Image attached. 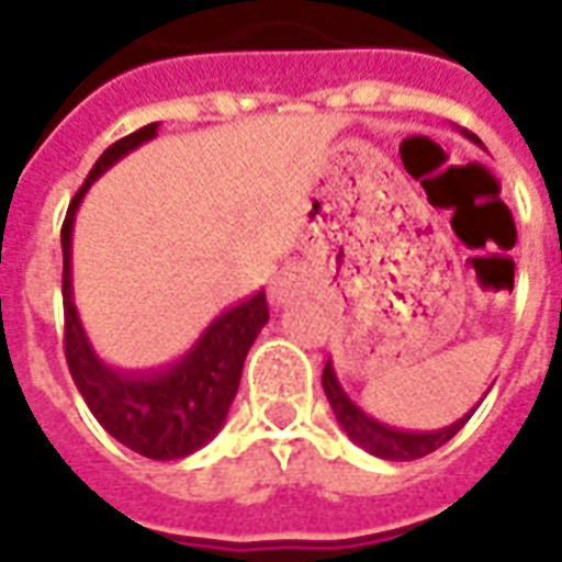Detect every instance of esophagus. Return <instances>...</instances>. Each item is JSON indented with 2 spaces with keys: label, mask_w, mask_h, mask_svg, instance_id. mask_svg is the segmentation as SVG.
Listing matches in <instances>:
<instances>
[{
  "label": "esophagus",
  "mask_w": 562,
  "mask_h": 562,
  "mask_svg": "<svg viewBox=\"0 0 562 562\" xmlns=\"http://www.w3.org/2000/svg\"><path fill=\"white\" fill-rule=\"evenodd\" d=\"M312 291V273L306 271V265L289 262L282 271H277V277L268 285V294H271L273 306H285L291 300L303 297Z\"/></svg>",
  "instance_id": "1"
}]
</instances>
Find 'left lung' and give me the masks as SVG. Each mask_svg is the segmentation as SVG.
Returning a JSON list of instances; mask_svg holds the SVG:
<instances>
[{"label":"left lung","instance_id":"1","mask_svg":"<svg viewBox=\"0 0 562 562\" xmlns=\"http://www.w3.org/2000/svg\"><path fill=\"white\" fill-rule=\"evenodd\" d=\"M470 139H475L472 134H467ZM324 391L326 400L333 405L335 419L341 423V428L347 431L352 443H359L364 452L375 454V458H384V461H417V458H426L435 449H440L443 443H449L458 431L463 428V423L472 417L463 414L461 419H454L452 426L437 428V431H405V428H391L379 423V419L368 417L364 411L356 405V402L344 393V387L338 384V375L333 370V361H326L324 368Z\"/></svg>","mask_w":562,"mask_h":562}]
</instances>
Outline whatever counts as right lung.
<instances>
[{"label":"right lung","mask_w":562,"mask_h":562,"mask_svg":"<svg viewBox=\"0 0 562 562\" xmlns=\"http://www.w3.org/2000/svg\"><path fill=\"white\" fill-rule=\"evenodd\" d=\"M154 136H157V122L110 145L95 160L83 187L78 189L66 210L64 227H60L64 350L72 382L78 384L87 408L108 435L151 461H178L210 443L224 426L229 405L236 400L247 350L268 324V300H265V291H256L254 297L221 312L192 344V350H187L166 368L125 373V370L104 364L92 352L72 303V265L69 262H72L75 210L92 180H99L113 162Z\"/></svg>","instance_id":"obj_1"}]
</instances>
